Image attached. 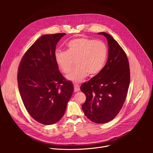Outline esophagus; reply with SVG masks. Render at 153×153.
Here are the masks:
<instances>
[{
  "label": "esophagus",
  "mask_w": 153,
  "mask_h": 153,
  "mask_svg": "<svg viewBox=\"0 0 153 153\" xmlns=\"http://www.w3.org/2000/svg\"><path fill=\"white\" fill-rule=\"evenodd\" d=\"M74 91L75 92H77V91H80V86L78 84L74 83Z\"/></svg>",
  "instance_id": "esophagus-1"
}]
</instances>
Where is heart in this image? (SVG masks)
Wrapping results in <instances>:
<instances>
[{"instance_id": "1", "label": "heart", "mask_w": 153, "mask_h": 153, "mask_svg": "<svg viewBox=\"0 0 153 153\" xmlns=\"http://www.w3.org/2000/svg\"><path fill=\"white\" fill-rule=\"evenodd\" d=\"M108 49L101 40L86 37L71 40L67 45V51H58L55 60L64 74L68 73L76 63L77 66L68 74L67 79L80 82L88 74L93 76L103 69L107 58Z\"/></svg>"}]
</instances>
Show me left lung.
<instances>
[{"label": "left lung", "instance_id": "8db88e82", "mask_svg": "<svg viewBox=\"0 0 153 153\" xmlns=\"http://www.w3.org/2000/svg\"><path fill=\"white\" fill-rule=\"evenodd\" d=\"M108 40V59L101 71L83 83L81 91L86 96L82 105L85 116L96 123L112 120L125 101L130 82L129 62L126 54L113 37L99 33Z\"/></svg>", "mask_w": 153, "mask_h": 153}]
</instances>
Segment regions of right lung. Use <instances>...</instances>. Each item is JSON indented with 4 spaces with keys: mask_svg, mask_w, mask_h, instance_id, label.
Listing matches in <instances>:
<instances>
[{
    "mask_svg": "<svg viewBox=\"0 0 153 153\" xmlns=\"http://www.w3.org/2000/svg\"><path fill=\"white\" fill-rule=\"evenodd\" d=\"M66 34H45L38 39L22 59L17 73L19 93L29 114L43 125L56 123L64 115L74 91L55 60L57 42Z\"/></svg>",
    "mask_w": 153,
    "mask_h": 153,
    "instance_id": "1",
    "label": "right lung"
}]
</instances>
